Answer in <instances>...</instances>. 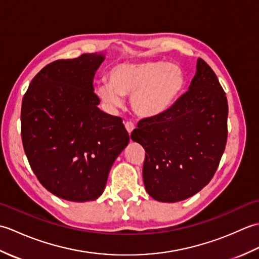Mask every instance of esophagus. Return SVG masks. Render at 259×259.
Returning <instances> with one entry per match:
<instances>
[{
  "instance_id": "obj_1",
  "label": "esophagus",
  "mask_w": 259,
  "mask_h": 259,
  "mask_svg": "<svg viewBox=\"0 0 259 259\" xmlns=\"http://www.w3.org/2000/svg\"><path fill=\"white\" fill-rule=\"evenodd\" d=\"M124 125H125L126 131H128L129 134L133 133V130L135 129V123L134 122H131V121H128V122L124 123Z\"/></svg>"
}]
</instances>
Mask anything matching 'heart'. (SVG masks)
Returning a JSON list of instances; mask_svg holds the SVG:
<instances>
[{
	"instance_id": "b5f03b06",
	"label": "heart",
	"mask_w": 259,
	"mask_h": 259,
	"mask_svg": "<svg viewBox=\"0 0 259 259\" xmlns=\"http://www.w3.org/2000/svg\"><path fill=\"white\" fill-rule=\"evenodd\" d=\"M109 83L96 87L97 97L109 108L130 97L131 108L140 118H156L171 108L186 87V73L178 64L164 61L122 62L108 71Z\"/></svg>"
}]
</instances>
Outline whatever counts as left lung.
I'll use <instances>...</instances> for the list:
<instances>
[{
    "label": "left lung",
    "mask_w": 259,
    "mask_h": 259,
    "mask_svg": "<svg viewBox=\"0 0 259 259\" xmlns=\"http://www.w3.org/2000/svg\"><path fill=\"white\" fill-rule=\"evenodd\" d=\"M226 93L198 59L189 90L168 111L139 121L131 139L146 150L145 188L162 202L185 200L213 177L227 142Z\"/></svg>",
    "instance_id": "8db88e82"
}]
</instances>
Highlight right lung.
Segmentation results:
<instances>
[{"instance_id": "right-lung-1", "label": "right lung", "mask_w": 259, "mask_h": 259, "mask_svg": "<svg viewBox=\"0 0 259 259\" xmlns=\"http://www.w3.org/2000/svg\"><path fill=\"white\" fill-rule=\"evenodd\" d=\"M103 60V53L57 60L33 78L22 100V142L33 172L69 201L100 197L129 142L122 119L98 108L92 82Z\"/></svg>"}]
</instances>
